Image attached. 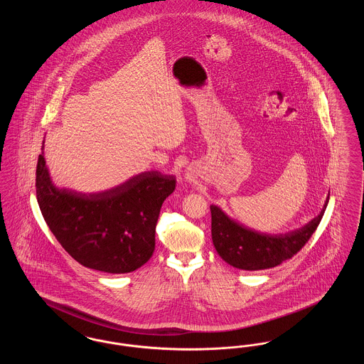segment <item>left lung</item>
Here are the masks:
<instances>
[{"label":"left lung","mask_w":364,"mask_h":364,"mask_svg":"<svg viewBox=\"0 0 364 364\" xmlns=\"http://www.w3.org/2000/svg\"><path fill=\"white\" fill-rule=\"evenodd\" d=\"M329 196L321 213L306 225L287 233H263L229 217L223 208L211 205V239L218 255L230 266L242 270H263L292 258L310 240L319 225Z\"/></svg>","instance_id":"1"}]
</instances>
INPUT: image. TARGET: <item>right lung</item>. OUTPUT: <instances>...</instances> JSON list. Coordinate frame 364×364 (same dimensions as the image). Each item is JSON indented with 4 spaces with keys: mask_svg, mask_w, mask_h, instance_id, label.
Here are the masks:
<instances>
[{
    "mask_svg": "<svg viewBox=\"0 0 364 364\" xmlns=\"http://www.w3.org/2000/svg\"><path fill=\"white\" fill-rule=\"evenodd\" d=\"M45 144V140H43ZM36 164V199L53 235L75 260L104 273H131L151 258L164 200L173 174L149 171L100 192L54 186L43 146Z\"/></svg>",
    "mask_w": 364,
    "mask_h": 364,
    "instance_id": "right-lung-1",
    "label": "right lung"
}]
</instances>
